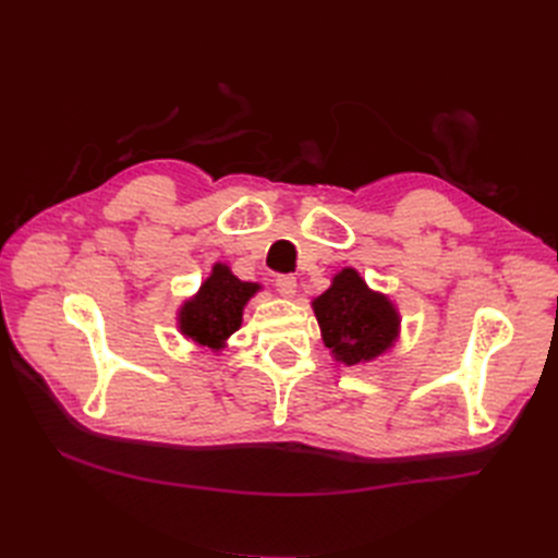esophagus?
<instances>
[{
	"instance_id": "34e87169",
	"label": "esophagus",
	"mask_w": 558,
	"mask_h": 558,
	"mask_svg": "<svg viewBox=\"0 0 558 558\" xmlns=\"http://www.w3.org/2000/svg\"><path fill=\"white\" fill-rule=\"evenodd\" d=\"M275 286H277V291H279L283 298H293V295H295L298 281H295L293 275H277Z\"/></svg>"
}]
</instances>
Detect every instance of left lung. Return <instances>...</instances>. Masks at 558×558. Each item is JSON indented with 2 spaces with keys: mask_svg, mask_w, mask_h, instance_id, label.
Here are the masks:
<instances>
[{
  "mask_svg": "<svg viewBox=\"0 0 558 558\" xmlns=\"http://www.w3.org/2000/svg\"><path fill=\"white\" fill-rule=\"evenodd\" d=\"M314 314L326 347L347 365L379 356L398 335L391 302L369 291L353 269H342L330 289L314 300Z\"/></svg>",
  "mask_w": 558,
  "mask_h": 558,
  "instance_id": "left-lung-1",
  "label": "left lung"
}]
</instances>
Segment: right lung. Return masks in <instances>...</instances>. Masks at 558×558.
<instances>
[{"label":"right lung","mask_w":558,"mask_h":558,"mask_svg":"<svg viewBox=\"0 0 558 558\" xmlns=\"http://www.w3.org/2000/svg\"><path fill=\"white\" fill-rule=\"evenodd\" d=\"M258 291V283L240 281L226 265H216L199 293L181 310V332L197 344L221 347L242 326L246 300Z\"/></svg>","instance_id":"1"}]
</instances>
